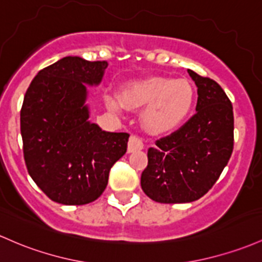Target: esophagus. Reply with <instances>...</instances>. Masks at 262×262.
<instances>
[{
  "label": "esophagus",
  "mask_w": 262,
  "mask_h": 262,
  "mask_svg": "<svg viewBox=\"0 0 262 262\" xmlns=\"http://www.w3.org/2000/svg\"><path fill=\"white\" fill-rule=\"evenodd\" d=\"M143 142L138 137H130L128 142V153H134V151L142 150Z\"/></svg>",
  "instance_id": "1"
}]
</instances>
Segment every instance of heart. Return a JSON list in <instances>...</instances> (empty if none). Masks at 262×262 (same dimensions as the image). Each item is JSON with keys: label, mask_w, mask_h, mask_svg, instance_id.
I'll return each instance as SVG.
<instances>
[{"label": "heart", "mask_w": 262, "mask_h": 262, "mask_svg": "<svg viewBox=\"0 0 262 262\" xmlns=\"http://www.w3.org/2000/svg\"><path fill=\"white\" fill-rule=\"evenodd\" d=\"M109 112L120 114L126 108L139 109L143 129L151 136L174 132L185 122L195 102V88L185 78L153 76L129 80L120 88V97L105 93Z\"/></svg>", "instance_id": "heart-1"}]
</instances>
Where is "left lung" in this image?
Instances as JSON below:
<instances>
[{
    "label": "left lung",
    "mask_w": 262,
    "mask_h": 262,
    "mask_svg": "<svg viewBox=\"0 0 262 262\" xmlns=\"http://www.w3.org/2000/svg\"><path fill=\"white\" fill-rule=\"evenodd\" d=\"M198 87L196 113L148 150L140 178L143 191L157 203L200 199L219 179L234 146L232 105L215 80L188 70Z\"/></svg>",
    "instance_id": "left-lung-1"
}]
</instances>
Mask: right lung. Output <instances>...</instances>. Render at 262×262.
Returning a JSON list of instances; mask_svg holds the SVG:
<instances>
[{
    "mask_svg": "<svg viewBox=\"0 0 262 262\" xmlns=\"http://www.w3.org/2000/svg\"><path fill=\"white\" fill-rule=\"evenodd\" d=\"M108 63L64 57L37 73L21 109L28 174L56 203L97 200L109 170L126 151L129 134L102 130L89 120L88 87L102 82Z\"/></svg>",
    "mask_w": 262,
    "mask_h": 262,
    "instance_id": "add662e5",
    "label": "right lung"
}]
</instances>
